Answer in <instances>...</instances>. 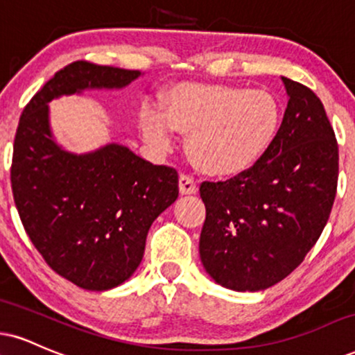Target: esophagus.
<instances>
[{
	"label": "esophagus",
	"instance_id": "1",
	"mask_svg": "<svg viewBox=\"0 0 355 355\" xmlns=\"http://www.w3.org/2000/svg\"><path fill=\"white\" fill-rule=\"evenodd\" d=\"M178 190H180L182 195L196 193V185L193 178H190L189 175H180V178H178Z\"/></svg>",
	"mask_w": 355,
	"mask_h": 355
}]
</instances>
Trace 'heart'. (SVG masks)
Masks as SVG:
<instances>
[{
  "label": "heart",
  "instance_id": "1",
  "mask_svg": "<svg viewBox=\"0 0 355 355\" xmlns=\"http://www.w3.org/2000/svg\"><path fill=\"white\" fill-rule=\"evenodd\" d=\"M281 105L271 92L240 85L182 83L162 101V110L140 112L148 142L166 147L172 130L187 137V155L210 177H236L261 160L281 127Z\"/></svg>",
  "mask_w": 355,
  "mask_h": 355
}]
</instances>
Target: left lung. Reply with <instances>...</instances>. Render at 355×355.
<instances>
[{"instance_id":"obj_1","label":"left lung","mask_w":355,"mask_h":355,"mask_svg":"<svg viewBox=\"0 0 355 355\" xmlns=\"http://www.w3.org/2000/svg\"><path fill=\"white\" fill-rule=\"evenodd\" d=\"M281 79L289 101L270 150L248 172L200 187L207 208L200 259L233 291H263L291 275L321 236L336 198L339 148L322 102Z\"/></svg>"}]
</instances>
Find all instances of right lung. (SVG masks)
<instances>
[{
  "mask_svg": "<svg viewBox=\"0 0 355 355\" xmlns=\"http://www.w3.org/2000/svg\"><path fill=\"white\" fill-rule=\"evenodd\" d=\"M140 71L76 61L29 101L12 147L11 187L29 240L51 270L89 291L125 283L144 258L153 221L178 196L177 170L107 144L72 153L54 140L49 102L123 89Z\"/></svg>",
  "mask_w": 355,
  "mask_h": 355,
  "instance_id": "right-lung-1",
  "label": "right lung"
}]
</instances>
